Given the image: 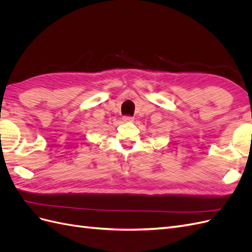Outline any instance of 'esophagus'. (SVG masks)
<instances>
[{
	"instance_id": "1",
	"label": "esophagus",
	"mask_w": 252,
	"mask_h": 252,
	"mask_svg": "<svg viewBox=\"0 0 252 252\" xmlns=\"http://www.w3.org/2000/svg\"><path fill=\"white\" fill-rule=\"evenodd\" d=\"M123 122H125V123H130V122H132L133 121V118L132 117H123Z\"/></svg>"
}]
</instances>
